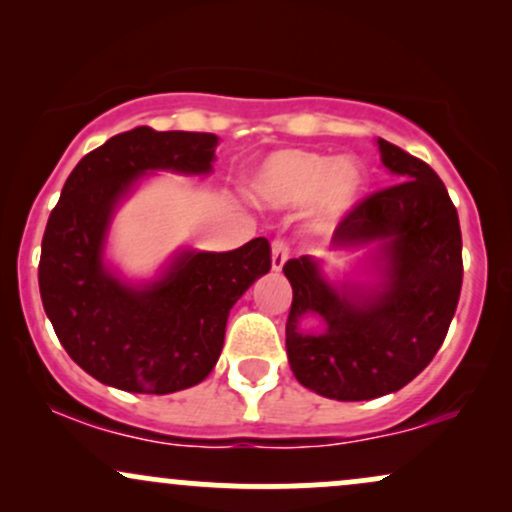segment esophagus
<instances>
[{"mask_svg": "<svg viewBox=\"0 0 512 512\" xmlns=\"http://www.w3.org/2000/svg\"><path fill=\"white\" fill-rule=\"evenodd\" d=\"M286 260H289V243L284 238H276L272 243V269L279 272L284 267Z\"/></svg>", "mask_w": 512, "mask_h": 512, "instance_id": "obj_1", "label": "esophagus"}]
</instances>
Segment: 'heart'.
<instances>
[{"label":"heart","instance_id":"1","mask_svg":"<svg viewBox=\"0 0 512 512\" xmlns=\"http://www.w3.org/2000/svg\"><path fill=\"white\" fill-rule=\"evenodd\" d=\"M363 185L366 175L351 158L281 149L257 166L248 192L257 204L272 209L301 207L310 202V219L317 228H327L356 207Z\"/></svg>","mask_w":512,"mask_h":512}]
</instances>
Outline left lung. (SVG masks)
I'll use <instances>...</instances> for the list:
<instances>
[{
  "label": "left lung",
  "mask_w": 512,
  "mask_h": 512,
  "mask_svg": "<svg viewBox=\"0 0 512 512\" xmlns=\"http://www.w3.org/2000/svg\"><path fill=\"white\" fill-rule=\"evenodd\" d=\"M395 185L358 202L332 236V248L378 243L383 279L375 289L332 286L315 257L284 264L293 301L286 354L303 387L339 402L402 390L433 361L462 289V233L443 180L421 158L378 139ZM326 322L303 333L300 317Z\"/></svg>",
  "instance_id": "obj_1"
}]
</instances>
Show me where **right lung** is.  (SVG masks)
<instances>
[{"label":"right lung","mask_w":512,"mask_h":512,"mask_svg":"<svg viewBox=\"0 0 512 512\" xmlns=\"http://www.w3.org/2000/svg\"><path fill=\"white\" fill-rule=\"evenodd\" d=\"M216 144L207 132L129 129L64 182L40 250V298L64 351L105 385L168 395L202 383L221 356L233 303L272 269L267 238L231 252L185 250L146 286L105 267V233L134 182L154 170L209 173Z\"/></svg>","instance_id":"add662e5"}]
</instances>
